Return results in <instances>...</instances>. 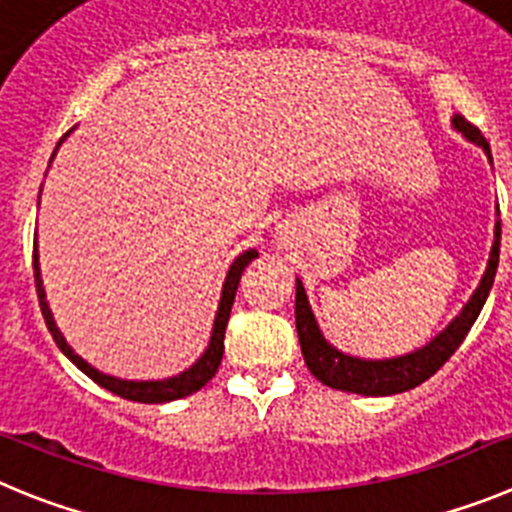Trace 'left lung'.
<instances>
[{
	"instance_id": "obj_1",
	"label": "left lung",
	"mask_w": 512,
	"mask_h": 512,
	"mask_svg": "<svg viewBox=\"0 0 512 512\" xmlns=\"http://www.w3.org/2000/svg\"><path fill=\"white\" fill-rule=\"evenodd\" d=\"M451 124L469 142L480 145L492 163L490 145H487V140L474 124H469L459 114H454ZM497 260H500V222H495V242H492L485 275H482L480 285H477V290H474L472 298L467 301V306L462 308V313L439 336H434L426 347L416 349L411 354H403V357L390 359H359L331 347L324 339V334H321L316 319H313L306 288L296 278V329L308 370H311V375L319 382H324V385H329L334 390H344V393L395 395L416 388V385L426 382L434 372H439L446 359L457 352L459 344L464 342V336L472 329V324L480 316L482 306H485L487 296H490V288L495 283L497 273Z\"/></svg>"
}]
</instances>
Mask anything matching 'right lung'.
Masks as SVG:
<instances>
[{
	"mask_svg": "<svg viewBox=\"0 0 512 512\" xmlns=\"http://www.w3.org/2000/svg\"><path fill=\"white\" fill-rule=\"evenodd\" d=\"M71 132L73 130H68L66 135H63V140H66ZM61 142H58V145H61ZM50 160H53V158H50ZM255 257H257V250H247L232 262V267H229L227 280H224V288H222V301H219V311H216L214 329H211V339H209V347H206V352L201 354V357L196 359V362H193V365L188 367L186 372H181V375L168 377V380H140V382H137V380H119V377L104 375V372H99L96 367H91L84 357H78V354L73 352L71 347H68V342L63 339V334H61V329L55 326L53 313H50V306H48V298H45L43 278H40L38 245H35V255H32V267H35V288H38L40 311H43V319H45V324H48V331L53 334L58 349H61V352L66 354L68 359H71L78 370L86 372V375H89L91 380L96 382V385L107 388L109 393L119 395V398L135 400V403H170V400L186 398V395H191V393H196V390L204 388L206 382H209L211 377L216 375L219 365H222L224 331H227V321H229V311H232L234 293H237L239 278H242V273H245V267L250 265Z\"/></svg>",
	"mask_w": 512,
	"mask_h": 512,
	"instance_id": "obj_1",
	"label": "right lung"
}]
</instances>
